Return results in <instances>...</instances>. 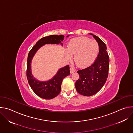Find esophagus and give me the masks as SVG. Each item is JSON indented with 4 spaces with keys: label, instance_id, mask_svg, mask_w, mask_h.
I'll return each mask as SVG.
<instances>
[{
    "label": "esophagus",
    "instance_id": "obj_1",
    "mask_svg": "<svg viewBox=\"0 0 133 133\" xmlns=\"http://www.w3.org/2000/svg\"><path fill=\"white\" fill-rule=\"evenodd\" d=\"M75 71H76V69H75L74 67H70V73H74V72H75Z\"/></svg>",
    "mask_w": 133,
    "mask_h": 133
}]
</instances>
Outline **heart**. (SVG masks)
I'll list each match as a JSON object with an SVG mask.
<instances>
[{
    "label": "heart",
    "instance_id": "obj_1",
    "mask_svg": "<svg viewBox=\"0 0 133 133\" xmlns=\"http://www.w3.org/2000/svg\"><path fill=\"white\" fill-rule=\"evenodd\" d=\"M99 51L98 43L95 40H90L85 37H80L72 39L68 45V49L65 54L66 58L70 61L72 55L75 60L80 66H86L92 63L97 57Z\"/></svg>",
    "mask_w": 133,
    "mask_h": 133
}]
</instances>
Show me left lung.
Instances as JSON below:
<instances>
[{
    "mask_svg": "<svg viewBox=\"0 0 133 133\" xmlns=\"http://www.w3.org/2000/svg\"><path fill=\"white\" fill-rule=\"evenodd\" d=\"M99 46V54L94 63L90 66L77 71L79 78L75 83L77 92L85 96L98 92L106 82L108 75L109 58L106 44L99 37L92 34Z\"/></svg>",
    "mask_w": 133,
    "mask_h": 133,
    "instance_id": "left-lung-1",
    "label": "left lung"
}]
</instances>
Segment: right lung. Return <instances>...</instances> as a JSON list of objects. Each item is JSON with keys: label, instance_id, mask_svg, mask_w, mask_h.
<instances>
[{"label": "right lung", "instance_id": "right-lung-1", "mask_svg": "<svg viewBox=\"0 0 133 133\" xmlns=\"http://www.w3.org/2000/svg\"><path fill=\"white\" fill-rule=\"evenodd\" d=\"M67 36V37H68ZM64 35H52L44 37L38 41L29 51L27 58V78L28 83L34 92L39 97L50 99L56 97L60 93L61 85L63 79L70 75L69 65L60 68L57 74L50 80L42 82L34 78L31 71V63L33 57L37 51L45 44H59L64 40Z\"/></svg>", "mask_w": 133, "mask_h": 133}]
</instances>
